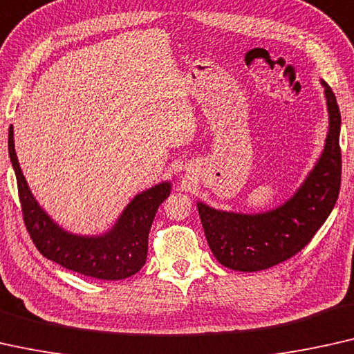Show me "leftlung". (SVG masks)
<instances>
[{
    "mask_svg": "<svg viewBox=\"0 0 354 354\" xmlns=\"http://www.w3.org/2000/svg\"><path fill=\"white\" fill-rule=\"evenodd\" d=\"M321 83L328 111L324 152L290 201L258 215L221 212L197 203L208 245L223 266L252 272L288 260L310 243L335 207L342 181V117L332 88Z\"/></svg>",
    "mask_w": 354,
    "mask_h": 354,
    "instance_id": "obj_1",
    "label": "left lung"
}]
</instances>
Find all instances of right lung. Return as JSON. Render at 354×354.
Returning <instances> with one entry per match:
<instances>
[{
	"mask_svg": "<svg viewBox=\"0 0 354 354\" xmlns=\"http://www.w3.org/2000/svg\"><path fill=\"white\" fill-rule=\"evenodd\" d=\"M9 157L16 171L24 223L43 257L88 277L118 281L136 274L146 263L147 241L158 205L170 196V183H160L138 194L128 203L111 231L96 237L75 236L59 227L30 192L14 149L9 127Z\"/></svg>",
	"mask_w": 354,
	"mask_h": 354,
	"instance_id": "obj_1",
	"label": "right lung"
}]
</instances>
